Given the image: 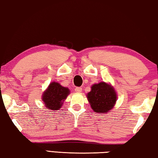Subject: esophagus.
I'll return each mask as SVG.
<instances>
[{
    "instance_id": "esophagus-1",
    "label": "esophagus",
    "mask_w": 158,
    "mask_h": 158,
    "mask_svg": "<svg viewBox=\"0 0 158 158\" xmlns=\"http://www.w3.org/2000/svg\"><path fill=\"white\" fill-rule=\"evenodd\" d=\"M75 91L76 93H81L82 88L81 87H76L75 88Z\"/></svg>"
}]
</instances>
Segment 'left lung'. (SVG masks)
<instances>
[{"instance_id":"1","label":"left lung","mask_w":158,"mask_h":158,"mask_svg":"<svg viewBox=\"0 0 158 158\" xmlns=\"http://www.w3.org/2000/svg\"><path fill=\"white\" fill-rule=\"evenodd\" d=\"M86 96L91 109L98 114L109 113L117 101L114 88L103 81L94 84Z\"/></svg>"}]
</instances>
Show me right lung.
<instances>
[{"instance_id": "add662e5", "label": "right lung", "mask_w": 158, "mask_h": 158, "mask_svg": "<svg viewBox=\"0 0 158 158\" xmlns=\"http://www.w3.org/2000/svg\"><path fill=\"white\" fill-rule=\"evenodd\" d=\"M70 93L68 88L63 87L57 82H52L43 92L42 100L46 109L51 111H57L62 106L64 101Z\"/></svg>"}]
</instances>
